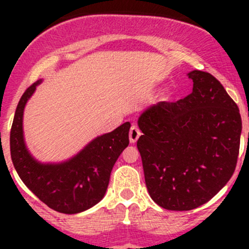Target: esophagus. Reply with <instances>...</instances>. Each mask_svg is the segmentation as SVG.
Wrapping results in <instances>:
<instances>
[{"instance_id": "34e87169", "label": "esophagus", "mask_w": 249, "mask_h": 249, "mask_svg": "<svg viewBox=\"0 0 249 249\" xmlns=\"http://www.w3.org/2000/svg\"><path fill=\"white\" fill-rule=\"evenodd\" d=\"M141 130H139L138 126H136V125H133L132 127L130 128V142H136L138 141V138L141 137Z\"/></svg>"}]
</instances>
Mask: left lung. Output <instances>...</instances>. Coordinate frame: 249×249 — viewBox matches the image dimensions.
Segmentation results:
<instances>
[{
  "instance_id": "1",
  "label": "left lung",
  "mask_w": 249,
  "mask_h": 249,
  "mask_svg": "<svg viewBox=\"0 0 249 249\" xmlns=\"http://www.w3.org/2000/svg\"><path fill=\"white\" fill-rule=\"evenodd\" d=\"M193 90L174 103L160 102L142 113L137 142L145 182L156 204L190 211L206 204L233 176L241 116L215 77L188 73Z\"/></svg>"
}]
</instances>
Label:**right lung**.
Here are the masks:
<instances>
[{
	"label": "right lung",
	"mask_w": 249,
	"mask_h": 249,
	"mask_svg": "<svg viewBox=\"0 0 249 249\" xmlns=\"http://www.w3.org/2000/svg\"><path fill=\"white\" fill-rule=\"evenodd\" d=\"M37 81L25 90L16 107L10 131V154L25 186L47 206L59 213L75 214L95 206L107 190L113 165L128 145L131 124L90 142L81 152L59 164H42L29 153L23 138V111L35 92Z\"/></svg>",
	"instance_id": "1"
}]
</instances>
